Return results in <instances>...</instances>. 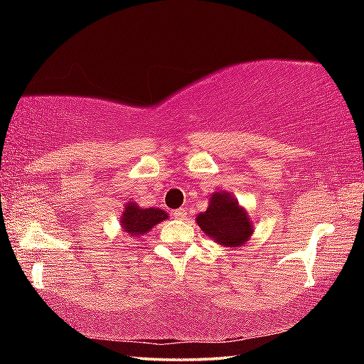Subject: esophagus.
<instances>
[{
    "instance_id": "1",
    "label": "esophagus",
    "mask_w": 364,
    "mask_h": 364,
    "mask_svg": "<svg viewBox=\"0 0 364 364\" xmlns=\"http://www.w3.org/2000/svg\"><path fill=\"white\" fill-rule=\"evenodd\" d=\"M186 210H184V208H178V210H173L171 212V217H173L175 220H184L186 218Z\"/></svg>"
}]
</instances>
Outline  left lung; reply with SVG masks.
I'll list each match as a JSON object with an SVG mask.
<instances>
[{
	"label": "left lung",
	"instance_id": "1",
	"mask_svg": "<svg viewBox=\"0 0 364 364\" xmlns=\"http://www.w3.org/2000/svg\"><path fill=\"white\" fill-rule=\"evenodd\" d=\"M205 236L223 247H241L254 234V221L236 197L226 191H215L208 197L205 212L196 217Z\"/></svg>",
	"mask_w": 364,
	"mask_h": 364
}]
</instances>
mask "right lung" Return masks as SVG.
I'll use <instances>...</instances> for the list:
<instances>
[{"instance_id":"right-lung-1","label":"right lung","mask_w":364,"mask_h":364,"mask_svg":"<svg viewBox=\"0 0 364 364\" xmlns=\"http://www.w3.org/2000/svg\"><path fill=\"white\" fill-rule=\"evenodd\" d=\"M167 218L168 213L164 212L162 208L139 207L134 200H128V204L123 207V212L120 215V226L128 236L139 237L149 232L160 221Z\"/></svg>"}]
</instances>
